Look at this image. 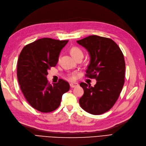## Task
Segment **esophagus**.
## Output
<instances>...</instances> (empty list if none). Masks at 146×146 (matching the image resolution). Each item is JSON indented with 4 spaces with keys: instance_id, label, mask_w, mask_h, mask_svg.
Listing matches in <instances>:
<instances>
[{
    "instance_id": "obj_1",
    "label": "esophagus",
    "mask_w": 146,
    "mask_h": 146,
    "mask_svg": "<svg viewBox=\"0 0 146 146\" xmlns=\"http://www.w3.org/2000/svg\"><path fill=\"white\" fill-rule=\"evenodd\" d=\"M78 86H79V84L77 83H70V86L71 88H74V87H76Z\"/></svg>"
}]
</instances>
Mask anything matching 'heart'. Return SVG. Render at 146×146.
I'll return each mask as SVG.
<instances>
[{
  "instance_id": "obj_1",
  "label": "heart",
  "mask_w": 146,
  "mask_h": 146,
  "mask_svg": "<svg viewBox=\"0 0 146 146\" xmlns=\"http://www.w3.org/2000/svg\"><path fill=\"white\" fill-rule=\"evenodd\" d=\"M70 52L71 54V55L75 58L79 56H83V53H82V51L79 48L77 47H73L70 48ZM74 76H70L69 77V79L70 80H73L74 79Z\"/></svg>"
}]
</instances>
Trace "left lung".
<instances>
[{"label":"left lung","mask_w":146,"mask_h":146,"mask_svg":"<svg viewBox=\"0 0 146 146\" xmlns=\"http://www.w3.org/2000/svg\"><path fill=\"white\" fill-rule=\"evenodd\" d=\"M77 42L89 54L90 63L86 76L97 80L94 87L80 84L84 93L79 100V104L89 114H102L114 105L124 86V55L117 44L109 38L90 35Z\"/></svg>","instance_id":"8db88e82"}]
</instances>
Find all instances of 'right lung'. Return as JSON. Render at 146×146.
<instances>
[{
  "label": "right lung",
  "mask_w": 146,
  "mask_h": 146,
  "mask_svg": "<svg viewBox=\"0 0 146 146\" xmlns=\"http://www.w3.org/2000/svg\"><path fill=\"white\" fill-rule=\"evenodd\" d=\"M68 41L40 38L25 46L19 55L17 74L21 89L29 104L38 111L56 110L62 95L70 89L69 83L62 79L50 84L47 79V70L56 66Z\"/></svg>",
  "instance_id": "obj_1"
}]
</instances>
